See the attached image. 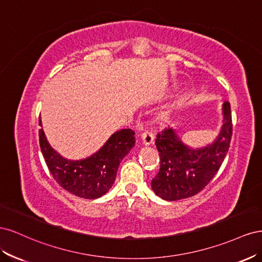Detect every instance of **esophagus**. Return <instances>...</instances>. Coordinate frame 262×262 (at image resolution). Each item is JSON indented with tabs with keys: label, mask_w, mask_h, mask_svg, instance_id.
Segmentation results:
<instances>
[{
	"label": "esophagus",
	"mask_w": 262,
	"mask_h": 262,
	"mask_svg": "<svg viewBox=\"0 0 262 262\" xmlns=\"http://www.w3.org/2000/svg\"><path fill=\"white\" fill-rule=\"evenodd\" d=\"M142 141H143V144L145 145H150L154 142V134L152 131H144L142 133Z\"/></svg>",
	"instance_id": "1"
}]
</instances>
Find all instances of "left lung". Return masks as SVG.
<instances>
[{"instance_id": "left-lung-1", "label": "left lung", "mask_w": 262, "mask_h": 262, "mask_svg": "<svg viewBox=\"0 0 262 262\" xmlns=\"http://www.w3.org/2000/svg\"><path fill=\"white\" fill-rule=\"evenodd\" d=\"M233 133L231 105L223 104V124L213 143L191 148L167 128L157 134L155 145L161 158V167L152 179L153 191L167 201L190 198L207 186L219 171L228 152Z\"/></svg>"}]
</instances>
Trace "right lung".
<instances>
[{
  "label": "right lung",
  "mask_w": 262,
  "mask_h": 262,
  "mask_svg": "<svg viewBox=\"0 0 262 262\" xmlns=\"http://www.w3.org/2000/svg\"><path fill=\"white\" fill-rule=\"evenodd\" d=\"M134 134L131 129L117 131L96 153L81 161L61 156L50 146L42 129L39 144L51 175L63 189L84 199H97L113 187L119 165L136 143Z\"/></svg>",
  "instance_id": "obj_1"
}]
</instances>
